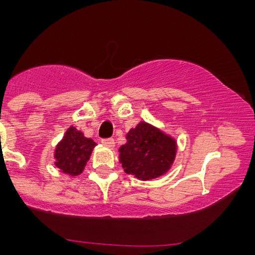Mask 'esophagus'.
Instances as JSON below:
<instances>
[{
	"instance_id": "obj_1",
	"label": "esophagus",
	"mask_w": 255,
	"mask_h": 255,
	"mask_svg": "<svg viewBox=\"0 0 255 255\" xmlns=\"http://www.w3.org/2000/svg\"><path fill=\"white\" fill-rule=\"evenodd\" d=\"M102 144H103L104 146H107V147L113 148L114 146H115V140H114L113 137H108V139L102 140Z\"/></svg>"
}]
</instances>
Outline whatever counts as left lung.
I'll use <instances>...</instances> for the list:
<instances>
[{"label":"left lung","mask_w":255,"mask_h":255,"mask_svg":"<svg viewBox=\"0 0 255 255\" xmlns=\"http://www.w3.org/2000/svg\"><path fill=\"white\" fill-rule=\"evenodd\" d=\"M127 142L119 148L125 172L147 181L164 175L176 156V141L162 130L141 121L126 135Z\"/></svg>","instance_id":"8db88e82"}]
</instances>
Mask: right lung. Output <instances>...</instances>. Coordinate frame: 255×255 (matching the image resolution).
Segmentation results:
<instances>
[{
	"label": "right lung",
	"instance_id": "right-lung-1",
	"mask_svg": "<svg viewBox=\"0 0 255 255\" xmlns=\"http://www.w3.org/2000/svg\"><path fill=\"white\" fill-rule=\"evenodd\" d=\"M97 145L92 139L84 136L83 131L75 127H69L63 139L55 150V165L61 172L77 176L83 172L89 162L93 148Z\"/></svg>",
	"mask_w": 255,
	"mask_h": 255
}]
</instances>
